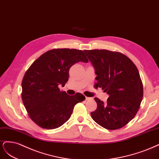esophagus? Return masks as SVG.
I'll return each instance as SVG.
<instances>
[{
  "instance_id": "34e87169",
  "label": "esophagus",
  "mask_w": 159,
  "mask_h": 159,
  "mask_svg": "<svg viewBox=\"0 0 159 159\" xmlns=\"http://www.w3.org/2000/svg\"><path fill=\"white\" fill-rule=\"evenodd\" d=\"M85 99H86V100H92V98H89V97H85Z\"/></svg>"
}]
</instances>
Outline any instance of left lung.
Segmentation results:
<instances>
[{
    "instance_id": "1",
    "label": "left lung",
    "mask_w": 159,
    "mask_h": 159,
    "mask_svg": "<svg viewBox=\"0 0 159 159\" xmlns=\"http://www.w3.org/2000/svg\"><path fill=\"white\" fill-rule=\"evenodd\" d=\"M95 69V88L109 95L106 103L94 98L97 108L91 112L95 122L115 130L127 124L139 109L143 88L139 70L132 61L120 52L106 49L84 50Z\"/></svg>"
}]
</instances>
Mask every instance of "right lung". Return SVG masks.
<instances>
[{
	"label": "right lung",
	"mask_w": 159,
	"mask_h": 159,
	"mask_svg": "<svg viewBox=\"0 0 159 159\" xmlns=\"http://www.w3.org/2000/svg\"><path fill=\"white\" fill-rule=\"evenodd\" d=\"M79 61H89L83 51L54 49L41 55L25 72L22 102L30 118L39 127L52 129L63 125L75 106L85 100L80 93L69 96L59 89L68 81L70 68Z\"/></svg>",
	"instance_id": "obj_1"
}]
</instances>
